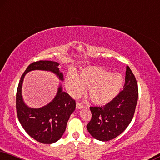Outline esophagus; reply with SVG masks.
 Instances as JSON below:
<instances>
[{"label":"esophagus","instance_id":"1","mask_svg":"<svg viewBox=\"0 0 160 160\" xmlns=\"http://www.w3.org/2000/svg\"><path fill=\"white\" fill-rule=\"evenodd\" d=\"M82 108H84V106H83L82 103H79V102L76 103V109H82Z\"/></svg>","mask_w":160,"mask_h":160}]
</instances>
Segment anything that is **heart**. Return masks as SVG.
<instances>
[{
	"label": "heart",
	"instance_id": "1",
	"mask_svg": "<svg viewBox=\"0 0 160 160\" xmlns=\"http://www.w3.org/2000/svg\"><path fill=\"white\" fill-rule=\"evenodd\" d=\"M124 79L118 72H111L99 66H90L83 69L79 77L73 71L67 73L66 88L72 96L76 97L88 88L90 101L97 105H105L113 100L123 88Z\"/></svg>",
	"mask_w": 160,
	"mask_h": 160
}]
</instances>
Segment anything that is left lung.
<instances>
[{
	"label": "left lung",
	"mask_w": 160,
	"mask_h": 160,
	"mask_svg": "<svg viewBox=\"0 0 160 160\" xmlns=\"http://www.w3.org/2000/svg\"><path fill=\"white\" fill-rule=\"evenodd\" d=\"M138 98V83L133 72L126 66L123 90L103 107H90L92 118L87 126L88 132L101 141L117 138L132 121Z\"/></svg>",
	"instance_id": "1"
}]
</instances>
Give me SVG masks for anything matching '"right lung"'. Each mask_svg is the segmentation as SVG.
Masks as SVG:
<instances>
[{
	"label": "right lung",
	"mask_w": 160,
	"mask_h": 160,
	"mask_svg": "<svg viewBox=\"0 0 160 160\" xmlns=\"http://www.w3.org/2000/svg\"><path fill=\"white\" fill-rule=\"evenodd\" d=\"M59 64L53 61L34 62L28 66L20 78L16 95L18 118L22 128L29 136L41 143L51 144L62 138L66 129L70 116L76 109V102L67 92L58 88L54 98L40 108H32L25 103L22 96V86L25 75L32 70L52 72L63 81V73L59 71Z\"/></svg>",
	"instance_id": "right-lung-1"
}]
</instances>
